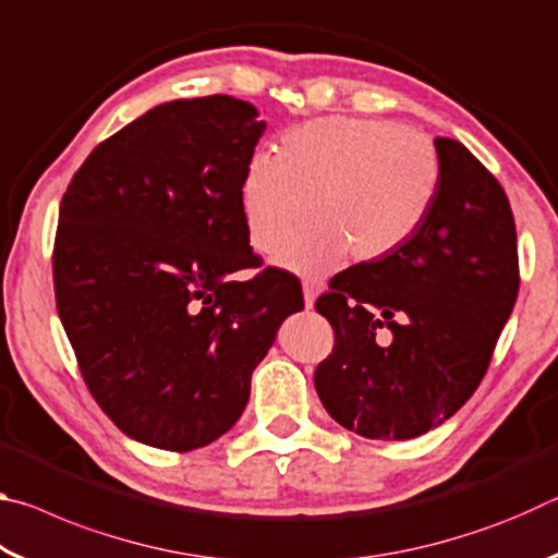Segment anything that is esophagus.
I'll return each mask as SVG.
<instances>
[{
    "label": "esophagus",
    "instance_id": "obj_1",
    "mask_svg": "<svg viewBox=\"0 0 558 558\" xmlns=\"http://www.w3.org/2000/svg\"><path fill=\"white\" fill-rule=\"evenodd\" d=\"M319 282L317 280H302V298H305V307H313L315 305V298H317V292H319Z\"/></svg>",
    "mask_w": 558,
    "mask_h": 558
}]
</instances>
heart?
I'll use <instances>...</instances> for the list:
<instances>
[{"label":"heart","mask_w":558,"mask_h":558,"mask_svg":"<svg viewBox=\"0 0 558 558\" xmlns=\"http://www.w3.org/2000/svg\"><path fill=\"white\" fill-rule=\"evenodd\" d=\"M440 159L421 132L372 118H319L292 128L278 157L253 155L241 184L248 243L300 272L359 266L409 243L436 202Z\"/></svg>","instance_id":"obj_1"}]
</instances>
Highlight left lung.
<instances>
[{
	"label": "left lung",
	"mask_w": 558,
	"mask_h": 558,
	"mask_svg": "<svg viewBox=\"0 0 558 558\" xmlns=\"http://www.w3.org/2000/svg\"><path fill=\"white\" fill-rule=\"evenodd\" d=\"M436 153L438 194L413 239L342 270L315 302L335 329L319 401L372 440L423 436L475 393L519 292L505 189L458 140L436 137Z\"/></svg>",
	"instance_id": "obj_1"
}]
</instances>
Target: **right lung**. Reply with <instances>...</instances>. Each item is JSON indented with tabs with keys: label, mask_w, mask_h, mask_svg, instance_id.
<instances>
[{
	"label": "right lung",
	"mask_w": 558,
	"mask_h": 558,
	"mask_svg": "<svg viewBox=\"0 0 558 558\" xmlns=\"http://www.w3.org/2000/svg\"><path fill=\"white\" fill-rule=\"evenodd\" d=\"M266 122L231 96L172 100L100 143L73 174L53 243L56 307L88 391L145 446L223 436L282 319L288 272L258 268L241 184Z\"/></svg>",
	"instance_id": "right-lung-1"
}]
</instances>
